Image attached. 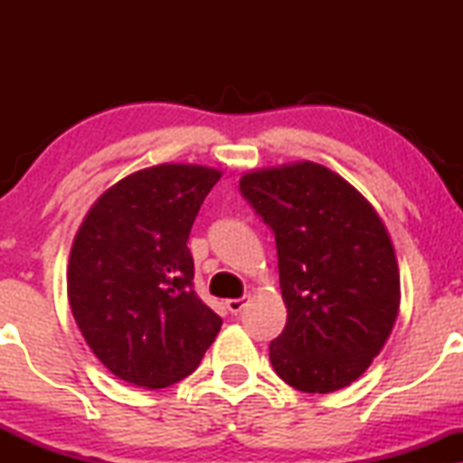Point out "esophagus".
<instances>
[{
    "label": "esophagus",
    "mask_w": 463,
    "mask_h": 463,
    "mask_svg": "<svg viewBox=\"0 0 463 463\" xmlns=\"http://www.w3.org/2000/svg\"><path fill=\"white\" fill-rule=\"evenodd\" d=\"M225 306H227V309H230L232 314H240L244 309L246 303H244V299H227Z\"/></svg>",
    "instance_id": "obj_1"
}]
</instances>
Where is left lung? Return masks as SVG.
I'll use <instances>...</instances> for the list:
<instances>
[{"label":"left lung","instance_id":"8db88e82","mask_svg":"<svg viewBox=\"0 0 463 463\" xmlns=\"http://www.w3.org/2000/svg\"><path fill=\"white\" fill-rule=\"evenodd\" d=\"M240 192L274 230L287 326L269 344L278 377L307 394L341 390L383 350L401 274L382 217L316 162L246 173Z\"/></svg>","mask_w":463,"mask_h":463}]
</instances>
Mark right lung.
Returning a JSON list of instances; mask_svg holds the SVG:
<instances>
[{"label":"right lung","instance_id":"1","mask_svg":"<svg viewBox=\"0 0 463 463\" xmlns=\"http://www.w3.org/2000/svg\"><path fill=\"white\" fill-rule=\"evenodd\" d=\"M221 170L157 164L111 185L73 238L67 297L113 375L147 390L195 371L223 320L194 290L189 232Z\"/></svg>","mask_w":463,"mask_h":463}]
</instances>
